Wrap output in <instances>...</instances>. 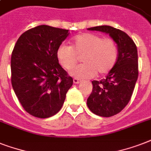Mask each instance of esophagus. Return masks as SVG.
<instances>
[{
  "label": "esophagus",
  "mask_w": 151,
  "mask_h": 151,
  "mask_svg": "<svg viewBox=\"0 0 151 151\" xmlns=\"http://www.w3.org/2000/svg\"><path fill=\"white\" fill-rule=\"evenodd\" d=\"M81 82V80L78 79V78H73V83L74 84H79V83Z\"/></svg>",
  "instance_id": "obj_1"
}]
</instances>
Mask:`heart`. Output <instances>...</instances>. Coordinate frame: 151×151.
<instances>
[{"label":"heart","mask_w":151,"mask_h":151,"mask_svg":"<svg viewBox=\"0 0 151 151\" xmlns=\"http://www.w3.org/2000/svg\"><path fill=\"white\" fill-rule=\"evenodd\" d=\"M71 46L61 45L56 51L59 63L66 70H71L82 57L81 65L70 72L78 78L85 79L94 77L97 73L103 75L109 73L114 66L118 55L117 44L112 39H103L94 34H79L71 41Z\"/></svg>","instance_id":"heart-1"}]
</instances>
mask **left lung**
I'll return each instance as SVG.
<instances>
[{"label":"left lung","mask_w":151,"mask_h":151,"mask_svg":"<svg viewBox=\"0 0 151 151\" xmlns=\"http://www.w3.org/2000/svg\"><path fill=\"white\" fill-rule=\"evenodd\" d=\"M109 34L117 44L118 55L114 66L104 79L92 81V92L87 99L89 110L101 117H111L129 103L138 78V53L136 44L121 29L110 26L88 28Z\"/></svg>","instance_id":"8db88e82"}]
</instances>
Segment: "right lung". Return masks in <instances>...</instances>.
Here are the masks:
<instances>
[{
  "label": "right lung",
  "instance_id": "add662e5",
  "mask_svg": "<svg viewBox=\"0 0 151 151\" xmlns=\"http://www.w3.org/2000/svg\"><path fill=\"white\" fill-rule=\"evenodd\" d=\"M69 34V29L41 25L24 32L14 47L12 85L22 107L34 117L47 118L57 114L73 85V78L56 57Z\"/></svg>",
  "mask_w": 151,
  "mask_h": 151
}]
</instances>
